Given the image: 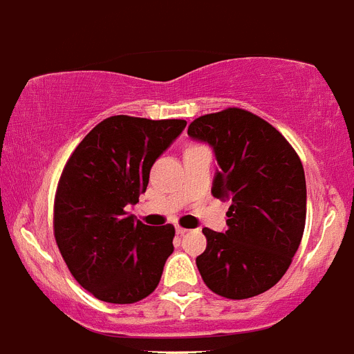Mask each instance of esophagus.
Wrapping results in <instances>:
<instances>
[{
	"instance_id": "esophagus-1",
	"label": "esophagus",
	"mask_w": 354,
	"mask_h": 354,
	"mask_svg": "<svg viewBox=\"0 0 354 354\" xmlns=\"http://www.w3.org/2000/svg\"><path fill=\"white\" fill-rule=\"evenodd\" d=\"M175 232L179 234V236H184V234H187V232H189V230H187V228L179 227V225H177V227H175Z\"/></svg>"
}]
</instances>
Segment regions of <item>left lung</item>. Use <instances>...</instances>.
Listing matches in <instances>:
<instances>
[{
    "instance_id": "8db88e82",
    "label": "left lung",
    "mask_w": 354,
    "mask_h": 354,
    "mask_svg": "<svg viewBox=\"0 0 354 354\" xmlns=\"http://www.w3.org/2000/svg\"><path fill=\"white\" fill-rule=\"evenodd\" d=\"M187 134L212 147L218 161L212 195L232 200L227 230H202L207 248L196 268L223 298L266 292L289 270L305 230L301 161L271 124L239 108L196 118Z\"/></svg>"
}]
</instances>
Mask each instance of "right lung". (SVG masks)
I'll return each mask as SVG.
<instances>
[{
    "label": "right lung",
    "instance_id": "add662e5",
    "mask_svg": "<svg viewBox=\"0 0 354 354\" xmlns=\"http://www.w3.org/2000/svg\"><path fill=\"white\" fill-rule=\"evenodd\" d=\"M186 120L117 115L97 124L62 171L55 237L72 277L106 303H136L161 280L174 252V225L149 227L127 212L149 184L150 168Z\"/></svg>",
    "mask_w": 354,
    "mask_h": 354
}]
</instances>
